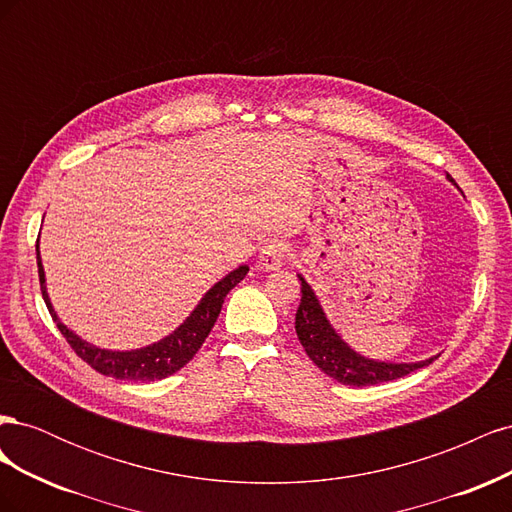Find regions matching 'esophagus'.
<instances>
[{"mask_svg":"<svg viewBox=\"0 0 512 512\" xmlns=\"http://www.w3.org/2000/svg\"><path fill=\"white\" fill-rule=\"evenodd\" d=\"M288 256V245L284 241H273L262 247V252L256 260V267L262 271H275L284 265Z\"/></svg>","mask_w":512,"mask_h":512,"instance_id":"esophagus-1","label":"esophagus"}]
</instances>
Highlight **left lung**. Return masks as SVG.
Listing matches in <instances>:
<instances>
[{"mask_svg": "<svg viewBox=\"0 0 512 512\" xmlns=\"http://www.w3.org/2000/svg\"><path fill=\"white\" fill-rule=\"evenodd\" d=\"M301 280V303L294 318V329H297L299 342L305 348L307 356L312 359L324 374L333 380L350 384V386H371L380 382H391L412 374L414 369L429 365L433 359L423 363H378L369 361L365 356L350 350L342 337H339L324 316L322 307L316 299L314 290Z\"/></svg>", "mask_w": 512, "mask_h": 512, "instance_id": "left-lung-1", "label": "left lung"}]
</instances>
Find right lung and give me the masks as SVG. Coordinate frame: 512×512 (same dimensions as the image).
<instances>
[{
	"instance_id": "1",
	"label": "right lung",
	"mask_w": 512,
	"mask_h": 512,
	"mask_svg": "<svg viewBox=\"0 0 512 512\" xmlns=\"http://www.w3.org/2000/svg\"><path fill=\"white\" fill-rule=\"evenodd\" d=\"M36 256H38V275H40V290H42L44 303L49 307L53 320L57 322L59 333L66 337V342L76 352V356L83 359L91 369H96L102 376L115 378V380H138V382L162 380L170 374H175V371H179L183 365H188L192 361V356L198 352V348L205 344V339L211 333L215 320H218L226 294L243 280L247 271H250L243 265L237 271L228 273L222 282L215 284L205 294L203 301H200L198 307L190 314V318L185 320L175 333L164 337L162 342L151 344L141 350H132V352H111V350H102L83 342L81 337H76L59 322V318L55 316L51 307L49 294H46L44 269H42L38 250H36Z\"/></svg>"
}]
</instances>
